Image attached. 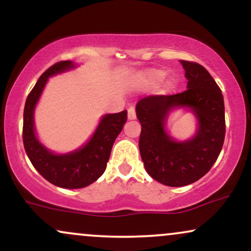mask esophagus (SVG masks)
<instances>
[{
    "label": "esophagus",
    "mask_w": 251,
    "mask_h": 251,
    "mask_svg": "<svg viewBox=\"0 0 251 251\" xmlns=\"http://www.w3.org/2000/svg\"><path fill=\"white\" fill-rule=\"evenodd\" d=\"M127 118H128V120H134L135 119V109H134V107H129L128 108Z\"/></svg>",
    "instance_id": "1"
}]
</instances>
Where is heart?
<instances>
[{"label":"heart","instance_id":"heart-1","mask_svg":"<svg viewBox=\"0 0 251 251\" xmlns=\"http://www.w3.org/2000/svg\"><path fill=\"white\" fill-rule=\"evenodd\" d=\"M166 76V72L163 70H150L145 73V81L150 85H157L164 77ZM177 86V80L174 76H170L165 82H164V88L166 91H172Z\"/></svg>","mask_w":251,"mask_h":251}]
</instances>
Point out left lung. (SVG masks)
<instances>
[{"label": "left lung", "instance_id": "left-lung-1", "mask_svg": "<svg viewBox=\"0 0 251 251\" xmlns=\"http://www.w3.org/2000/svg\"><path fill=\"white\" fill-rule=\"evenodd\" d=\"M188 89L174 96L139 100L135 113L142 125L140 155L146 172L168 186H185L201 179L217 160L226 137L224 100L210 73L196 62L180 60ZM177 109L195 117L192 137L178 141L169 134L167 120Z\"/></svg>", "mask_w": 251, "mask_h": 251}]
</instances>
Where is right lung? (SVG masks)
Listing matches in <instances>:
<instances>
[{"mask_svg": "<svg viewBox=\"0 0 251 251\" xmlns=\"http://www.w3.org/2000/svg\"><path fill=\"white\" fill-rule=\"evenodd\" d=\"M77 67L73 61L57 62L40 76L25 100L24 145L25 153L40 175L63 189H81L94 183L105 172L112 146L127 119V111L103 114L96 131L82 146L66 153H56L45 146L35 129L34 113L48 79Z\"/></svg>", "mask_w": 251, "mask_h": 251, "instance_id": "obj_1", "label": "right lung"}]
</instances>
